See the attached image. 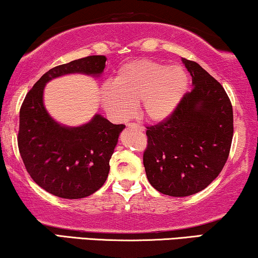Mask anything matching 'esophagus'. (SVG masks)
Returning <instances> with one entry per match:
<instances>
[{
	"label": "esophagus",
	"instance_id": "esophagus-1",
	"mask_svg": "<svg viewBox=\"0 0 258 258\" xmlns=\"http://www.w3.org/2000/svg\"><path fill=\"white\" fill-rule=\"evenodd\" d=\"M126 126H128V128H135V129H139L140 132H144V126H142V125H140V124H137V123H128V124H126Z\"/></svg>",
	"mask_w": 258,
	"mask_h": 258
}]
</instances>
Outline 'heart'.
<instances>
[{"instance_id": "b5f03b06", "label": "heart", "mask_w": 258, "mask_h": 258, "mask_svg": "<svg viewBox=\"0 0 258 258\" xmlns=\"http://www.w3.org/2000/svg\"><path fill=\"white\" fill-rule=\"evenodd\" d=\"M188 75L178 66H168L153 59H136L122 66L111 83L100 89L102 107L116 118L133 115L135 104L148 121L168 118L181 103L188 89Z\"/></svg>"}]
</instances>
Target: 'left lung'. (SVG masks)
Wrapping results in <instances>:
<instances>
[{
    "label": "left lung",
    "instance_id": "obj_1",
    "mask_svg": "<svg viewBox=\"0 0 258 258\" xmlns=\"http://www.w3.org/2000/svg\"><path fill=\"white\" fill-rule=\"evenodd\" d=\"M192 89L168 118L147 126L143 164L157 191L184 197L220 175L234 135L232 105L224 88L199 63L182 58Z\"/></svg>",
    "mask_w": 258,
    "mask_h": 258
}]
</instances>
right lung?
<instances>
[{"instance_id":"1","label":"right lung","mask_w":258,"mask_h":258,"mask_svg":"<svg viewBox=\"0 0 258 258\" xmlns=\"http://www.w3.org/2000/svg\"><path fill=\"white\" fill-rule=\"evenodd\" d=\"M105 61V56L95 55L55 67L34 84L21 105L17 144L24 167L36 184L62 199H83L104 184L125 125L112 124L98 114L75 128L58 124L43 105L44 86L67 74L100 76Z\"/></svg>"}]
</instances>
